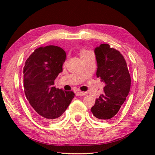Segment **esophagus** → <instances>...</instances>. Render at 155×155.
Returning <instances> with one entry per match:
<instances>
[{"mask_svg": "<svg viewBox=\"0 0 155 155\" xmlns=\"http://www.w3.org/2000/svg\"><path fill=\"white\" fill-rule=\"evenodd\" d=\"M86 94H85L84 93H83V92H81L80 91H78L77 92V93H76V95L78 97H81V96H84V95H85Z\"/></svg>", "mask_w": 155, "mask_h": 155, "instance_id": "esophagus-1", "label": "esophagus"}]
</instances>
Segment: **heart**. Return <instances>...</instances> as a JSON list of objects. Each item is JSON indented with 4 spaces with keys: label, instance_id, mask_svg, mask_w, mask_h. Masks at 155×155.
Returning a JSON list of instances; mask_svg holds the SVG:
<instances>
[{
    "label": "heart",
    "instance_id": "1",
    "mask_svg": "<svg viewBox=\"0 0 155 155\" xmlns=\"http://www.w3.org/2000/svg\"><path fill=\"white\" fill-rule=\"evenodd\" d=\"M87 52H88V51H86V50H82V51H81V55H83V54H85V53H87Z\"/></svg>",
    "mask_w": 155,
    "mask_h": 155
}]
</instances>
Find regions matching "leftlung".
I'll use <instances>...</instances> for the list:
<instances>
[{
	"mask_svg": "<svg viewBox=\"0 0 155 155\" xmlns=\"http://www.w3.org/2000/svg\"><path fill=\"white\" fill-rule=\"evenodd\" d=\"M97 77L105 84L104 93L96 99L91 112L97 119L108 120L117 114L130 91L131 79L127 62L120 52L101 44L95 48Z\"/></svg>",
	"mask_w": 155,
	"mask_h": 155,
	"instance_id": "1",
	"label": "left lung"
}]
</instances>
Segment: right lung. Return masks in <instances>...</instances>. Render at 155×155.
Listing matches in <instances>:
<instances>
[{"label":"right lung","instance_id":"right-lung-1","mask_svg":"<svg viewBox=\"0 0 155 155\" xmlns=\"http://www.w3.org/2000/svg\"><path fill=\"white\" fill-rule=\"evenodd\" d=\"M65 60L63 49L49 45L35 49L25 62V93L35 115L42 120L51 121L60 117L74 97L72 91L54 87Z\"/></svg>","mask_w":155,"mask_h":155}]
</instances>
